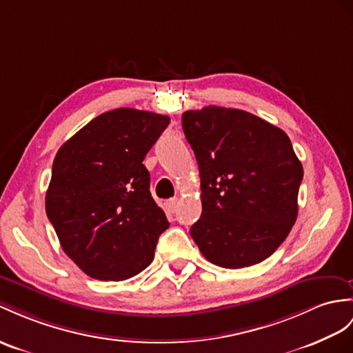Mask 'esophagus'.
<instances>
[{
  "label": "esophagus",
  "mask_w": 353,
  "mask_h": 353,
  "mask_svg": "<svg viewBox=\"0 0 353 353\" xmlns=\"http://www.w3.org/2000/svg\"><path fill=\"white\" fill-rule=\"evenodd\" d=\"M178 203H179V201L176 199V197H174V199H169V201L166 202V210H168L169 212H175L176 208H178Z\"/></svg>",
  "instance_id": "esophagus-1"
}]
</instances>
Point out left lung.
I'll return each instance as SVG.
<instances>
[{"mask_svg":"<svg viewBox=\"0 0 353 353\" xmlns=\"http://www.w3.org/2000/svg\"><path fill=\"white\" fill-rule=\"evenodd\" d=\"M201 176L202 216L190 229L201 253L221 268L265 261L298 216L303 165L281 128L241 109L183 114Z\"/></svg>","mask_w":353,"mask_h":353,"instance_id":"obj_1","label":"left lung"}]
</instances>
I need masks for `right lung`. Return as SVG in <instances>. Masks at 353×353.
<instances>
[{"mask_svg": "<svg viewBox=\"0 0 353 353\" xmlns=\"http://www.w3.org/2000/svg\"><path fill=\"white\" fill-rule=\"evenodd\" d=\"M169 123L166 115L119 108L58 150L46 214L64 253L87 276L127 280L152 262L169 221L152 199L142 161Z\"/></svg>", "mask_w": 353, "mask_h": 353, "instance_id": "add662e5", "label": "right lung"}]
</instances>
